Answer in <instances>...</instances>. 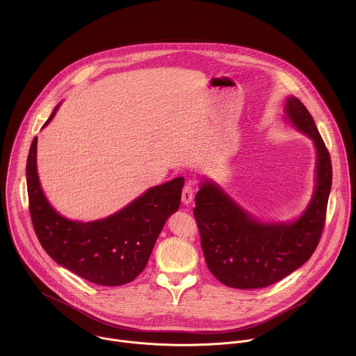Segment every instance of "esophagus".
Wrapping results in <instances>:
<instances>
[{
  "label": "esophagus",
  "instance_id": "1",
  "mask_svg": "<svg viewBox=\"0 0 356 356\" xmlns=\"http://www.w3.org/2000/svg\"><path fill=\"white\" fill-rule=\"evenodd\" d=\"M193 197H194L193 184H191V183H186V186L183 187V191H181V201H183V204L188 206L190 202L193 201Z\"/></svg>",
  "mask_w": 356,
  "mask_h": 356
}]
</instances>
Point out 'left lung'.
I'll return each instance as SVG.
<instances>
[{"label":"left lung","instance_id":"left-lung-1","mask_svg":"<svg viewBox=\"0 0 356 356\" xmlns=\"http://www.w3.org/2000/svg\"><path fill=\"white\" fill-rule=\"evenodd\" d=\"M287 120L309 135L317 150L316 190L309 207L293 222L266 224L253 218L213 181H202L193 210L210 272L235 289L268 287L306 264L325 222L332 183L330 152L316 122L296 97L284 106Z\"/></svg>","mask_w":356,"mask_h":356}]
</instances>
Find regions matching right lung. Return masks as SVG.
I'll use <instances>...</instances> for the list:
<instances>
[{
  "instance_id": "obj_1",
  "label": "right lung",
  "mask_w": 356,
  "mask_h": 356,
  "mask_svg": "<svg viewBox=\"0 0 356 356\" xmlns=\"http://www.w3.org/2000/svg\"><path fill=\"white\" fill-rule=\"evenodd\" d=\"M36 143L38 138H33L26 161V186L31 220L42 248L56 264L91 283L121 286L132 282L145 269L166 220L177 211L184 179L149 188L104 220L70 221L55 211L40 188Z\"/></svg>"
}]
</instances>
